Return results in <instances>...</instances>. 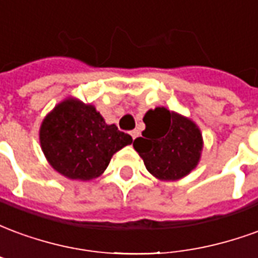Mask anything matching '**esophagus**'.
<instances>
[{
    "label": "esophagus",
    "mask_w": 258,
    "mask_h": 258,
    "mask_svg": "<svg viewBox=\"0 0 258 258\" xmlns=\"http://www.w3.org/2000/svg\"><path fill=\"white\" fill-rule=\"evenodd\" d=\"M130 134H131V137H133V140H135V138H138V137H140V131H138V130H133Z\"/></svg>",
    "instance_id": "34e87169"
}]
</instances>
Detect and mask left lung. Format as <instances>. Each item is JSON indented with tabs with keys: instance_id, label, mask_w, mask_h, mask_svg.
<instances>
[{
	"instance_id": "1",
	"label": "left lung",
	"mask_w": 258,
	"mask_h": 258,
	"mask_svg": "<svg viewBox=\"0 0 258 258\" xmlns=\"http://www.w3.org/2000/svg\"><path fill=\"white\" fill-rule=\"evenodd\" d=\"M146 128L134 141V149L156 178L174 181L189 174L200 159L203 141L194 121L166 107L149 110Z\"/></svg>"
}]
</instances>
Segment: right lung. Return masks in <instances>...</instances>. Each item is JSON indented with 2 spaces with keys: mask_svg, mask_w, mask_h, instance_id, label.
I'll use <instances>...</instances> for the list:
<instances>
[{
  "mask_svg": "<svg viewBox=\"0 0 258 258\" xmlns=\"http://www.w3.org/2000/svg\"><path fill=\"white\" fill-rule=\"evenodd\" d=\"M40 142L49 164L70 179L99 177L112 156L133 138L106 124L92 105L66 99L44 118Z\"/></svg>",
  "mask_w": 258,
  "mask_h": 258,
  "instance_id": "1",
  "label": "right lung"
}]
</instances>
